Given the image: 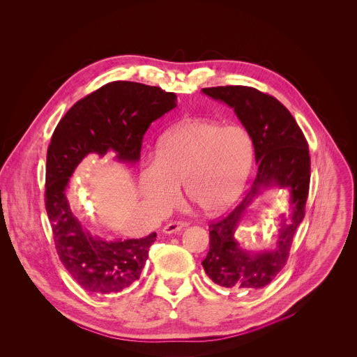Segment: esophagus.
<instances>
[{
  "label": "esophagus",
  "mask_w": 357,
  "mask_h": 357,
  "mask_svg": "<svg viewBox=\"0 0 357 357\" xmlns=\"http://www.w3.org/2000/svg\"><path fill=\"white\" fill-rule=\"evenodd\" d=\"M186 225H188V222H183V221H174V222L167 224V225L162 228V232H164V234H175V232H179L181 229H183Z\"/></svg>",
  "instance_id": "obj_1"
}]
</instances>
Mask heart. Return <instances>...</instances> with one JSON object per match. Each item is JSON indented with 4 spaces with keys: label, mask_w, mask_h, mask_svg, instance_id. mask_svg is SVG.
Segmentation results:
<instances>
[{
    "label": "heart",
    "mask_w": 357,
    "mask_h": 357,
    "mask_svg": "<svg viewBox=\"0 0 357 357\" xmlns=\"http://www.w3.org/2000/svg\"><path fill=\"white\" fill-rule=\"evenodd\" d=\"M254 160V144L241 126H224L210 119H193L169 129L160 140L157 157L139 174L147 210L160 215L179 196L207 214L232 206L244 190Z\"/></svg>",
    "instance_id": "b5f03b06"
}]
</instances>
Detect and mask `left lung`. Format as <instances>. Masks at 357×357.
<instances>
[{"mask_svg": "<svg viewBox=\"0 0 357 357\" xmlns=\"http://www.w3.org/2000/svg\"><path fill=\"white\" fill-rule=\"evenodd\" d=\"M202 92L234 109L251 136L258 164L255 181L243 202L210 225V250L202 265L215 284L229 291L259 290L286 265L294 232L304 218L310 188L308 144L291 113L268 93L243 85L203 88ZM269 188L288 192L291 211L281 218L273 249L247 250L236 238V231L250 204Z\"/></svg>", "mask_w": 357, "mask_h": 357, "instance_id": "1", "label": "left lung"}]
</instances>
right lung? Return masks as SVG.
<instances>
[{
    "label": "right lung",
    "mask_w": 357,
    "mask_h": 357,
    "mask_svg": "<svg viewBox=\"0 0 357 357\" xmlns=\"http://www.w3.org/2000/svg\"><path fill=\"white\" fill-rule=\"evenodd\" d=\"M174 107V92L114 81L78 100L53 133L46 161V211L61 264L89 293H119L139 280L157 234L125 241L91 234L70 207V179L88 155L112 154L119 162L135 165L150 125Z\"/></svg>",
    "instance_id": "1"
}]
</instances>
